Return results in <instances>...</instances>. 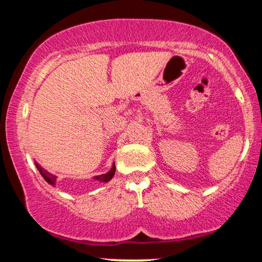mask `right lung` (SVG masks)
<instances>
[{"label": "right lung", "instance_id": "1", "mask_svg": "<svg viewBox=\"0 0 262 262\" xmlns=\"http://www.w3.org/2000/svg\"><path fill=\"white\" fill-rule=\"evenodd\" d=\"M35 166H37L39 172H40V174L42 176V178L45 179L48 184H51V185H54L55 184V181H56V177L55 176H53V174L50 173V172H47L45 168H42L40 165H39L38 163H35ZM114 173H115V165L113 164L112 168H111V170L107 172V173L97 176V177H95V179L98 180V181H103V183H107V181H110L111 179L113 178Z\"/></svg>", "mask_w": 262, "mask_h": 262}]
</instances>
